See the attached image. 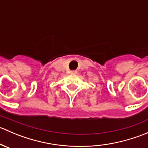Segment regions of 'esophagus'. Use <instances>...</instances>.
<instances>
[{
  "instance_id": "obj_1",
  "label": "esophagus",
  "mask_w": 148,
  "mask_h": 148,
  "mask_svg": "<svg viewBox=\"0 0 148 148\" xmlns=\"http://www.w3.org/2000/svg\"><path fill=\"white\" fill-rule=\"evenodd\" d=\"M77 71H76V70H74V71H71V74H77Z\"/></svg>"
}]
</instances>
